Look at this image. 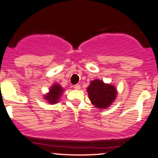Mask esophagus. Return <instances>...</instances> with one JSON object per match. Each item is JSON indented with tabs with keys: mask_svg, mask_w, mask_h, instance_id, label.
<instances>
[{
	"mask_svg": "<svg viewBox=\"0 0 158 158\" xmlns=\"http://www.w3.org/2000/svg\"><path fill=\"white\" fill-rule=\"evenodd\" d=\"M73 88H74V89H76V90H79L81 88V86L79 84H77V85H74Z\"/></svg>",
	"mask_w": 158,
	"mask_h": 158,
	"instance_id": "obj_1",
	"label": "esophagus"
}]
</instances>
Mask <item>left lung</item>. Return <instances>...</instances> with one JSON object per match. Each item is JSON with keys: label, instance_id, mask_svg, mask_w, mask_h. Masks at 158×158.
<instances>
[{"label": "left lung", "instance_id": "8db88e82", "mask_svg": "<svg viewBox=\"0 0 158 158\" xmlns=\"http://www.w3.org/2000/svg\"><path fill=\"white\" fill-rule=\"evenodd\" d=\"M88 93L90 100L96 108H107L115 99L117 90L113 85L95 79L90 82Z\"/></svg>", "mask_w": 158, "mask_h": 158}]
</instances>
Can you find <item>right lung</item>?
Instances as JSON below:
<instances>
[{
    "mask_svg": "<svg viewBox=\"0 0 158 158\" xmlns=\"http://www.w3.org/2000/svg\"><path fill=\"white\" fill-rule=\"evenodd\" d=\"M63 93L62 88L59 85L55 84L53 86L51 87L50 92L48 95H45V99L48 100V102L51 104H55L58 102L59 97Z\"/></svg>",
    "mask_w": 158,
    "mask_h": 158,
    "instance_id": "obj_1",
    "label": "right lung"
}]
</instances>
